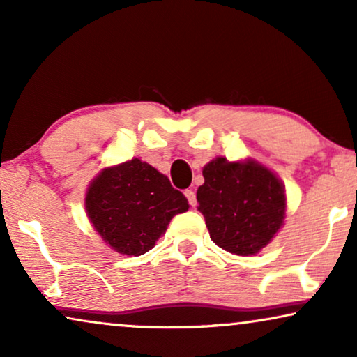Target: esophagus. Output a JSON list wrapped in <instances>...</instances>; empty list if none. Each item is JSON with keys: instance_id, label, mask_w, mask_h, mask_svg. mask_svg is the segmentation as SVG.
Returning <instances> with one entry per match:
<instances>
[{"instance_id": "esophagus-1", "label": "esophagus", "mask_w": 357, "mask_h": 357, "mask_svg": "<svg viewBox=\"0 0 357 357\" xmlns=\"http://www.w3.org/2000/svg\"><path fill=\"white\" fill-rule=\"evenodd\" d=\"M185 197H187L190 206H197V195H195L193 190H185Z\"/></svg>"}]
</instances>
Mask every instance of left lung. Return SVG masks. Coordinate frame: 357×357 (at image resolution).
<instances>
[{"instance_id":"1","label":"left lung","mask_w":357,"mask_h":357,"mask_svg":"<svg viewBox=\"0 0 357 357\" xmlns=\"http://www.w3.org/2000/svg\"><path fill=\"white\" fill-rule=\"evenodd\" d=\"M198 211L218 247L250 257L266 247L286 214L282 182L257 160L216 158L203 167Z\"/></svg>"}]
</instances>
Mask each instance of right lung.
<instances>
[{
	"instance_id": "1",
	"label": "right lung",
	"mask_w": 357,
	"mask_h": 357,
	"mask_svg": "<svg viewBox=\"0 0 357 357\" xmlns=\"http://www.w3.org/2000/svg\"><path fill=\"white\" fill-rule=\"evenodd\" d=\"M188 208L183 193L139 159L104 169L86 193L92 226L115 252L130 257L149 252L170 219Z\"/></svg>"
}]
</instances>
